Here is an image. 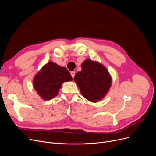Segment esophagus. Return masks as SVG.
Returning <instances> with one entry per match:
<instances>
[{
    "label": "esophagus",
    "mask_w": 156,
    "mask_h": 156,
    "mask_svg": "<svg viewBox=\"0 0 156 156\" xmlns=\"http://www.w3.org/2000/svg\"><path fill=\"white\" fill-rule=\"evenodd\" d=\"M71 75H72V77L73 78L74 77V76H75V72H74V71H73V72H71Z\"/></svg>",
    "instance_id": "1"
}]
</instances>
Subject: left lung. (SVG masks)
I'll list each match as a JSON object with an SVG mask.
<instances>
[{
	"mask_svg": "<svg viewBox=\"0 0 156 156\" xmlns=\"http://www.w3.org/2000/svg\"><path fill=\"white\" fill-rule=\"evenodd\" d=\"M81 68L73 80L83 96L93 103L103 100L112 84V77L107 69L98 61L89 58L82 63Z\"/></svg>",
	"mask_w": 156,
	"mask_h": 156,
	"instance_id": "left-lung-1",
	"label": "left lung"
}]
</instances>
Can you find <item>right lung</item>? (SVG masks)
Segmentation results:
<instances>
[{"instance_id": "right-lung-1", "label": "right lung", "mask_w": 156, "mask_h": 156, "mask_svg": "<svg viewBox=\"0 0 156 156\" xmlns=\"http://www.w3.org/2000/svg\"><path fill=\"white\" fill-rule=\"evenodd\" d=\"M72 80L66 68L50 61L35 75L32 84L41 99L50 100L57 96L63 83Z\"/></svg>"}]
</instances>
